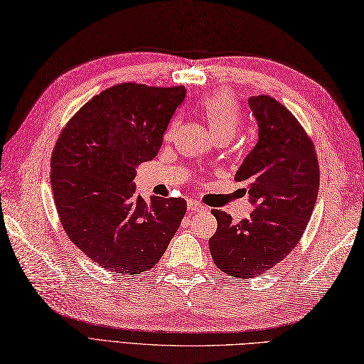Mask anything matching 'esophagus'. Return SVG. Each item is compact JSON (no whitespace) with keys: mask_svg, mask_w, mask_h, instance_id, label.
I'll list each match as a JSON object with an SVG mask.
<instances>
[{"mask_svg":"<svg viewBox=\"0 0 364 364\" xmlns=\"http://www.w3.org/2000/svg\"><path fill=\"white\" fill-rule=\"evenodd\" d=\"M187 210H189L191 213H195V212H204V207L199 204V203H195V201H189L187 203Z\"/></svg>","mask_w":364,"mask_h":364,"instance_id":"34e87169","label":"esophagus"}]
</instances>
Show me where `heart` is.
I'll return each mask as SVG.
<instances>
[{
	"instance_id": "heart-1",
	"label": "heart",
	"mask_w": 364,
	"mask_h": 364,
	"mask_svg": "<svg viewBox=\"0 0 364 364\" xmlns=\"http://www.w3.org/2000/svg\"><path fill=\"white\" fill-rule=\"evenodd\" d=\"M199 113L204 118L208 125L210 133L213 137L227 136L231 137L237 132L240 125V112L237 107V102L234 101L232 95L228 92H216L212 95H207L198 104ZM178 121L173 119L169 122L165 139L171 140L177 132Z\"/></svg>"
}]
</instances>
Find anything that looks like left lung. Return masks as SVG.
<instances>
[{
	"instance_id": "obj_1",
	"label": "left lung",
	"mask_w": 364,
	"mask_h": 364,
	"mask_svg": "<svg viewBox=\"0 0 364 364\" xmlns=\"http://www.w3.org/2000/svg\"><path fill=\"white\" fill-rule=\"evenodd\" d=\"M248 102L259 124V142L234 180L246 183L254 210L237 224L213 210L218 230L208 240L215 264L239 279L269 271L295 248L319 192L318 156L298 119L269 95Z\"/></svg>"
}]
</instances>
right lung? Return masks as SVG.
<instances>
[{"mask_svg":"<svg viewBox=\"0 0 364 364\" xmlns=\"http://www.w3.org/2000/svg\"><path fill=\"white\" fill-rule=\"evenodd\" d=\"M184 86L122 83L81 107L58 136L51 189L63 230L101 267H154L186 215V199L136 195V169L157 156Z\"/></svg>","mask_w":364,"mask_h":364,"instance_id":"right-lung-1","label":"right lung"}]
</instances>
